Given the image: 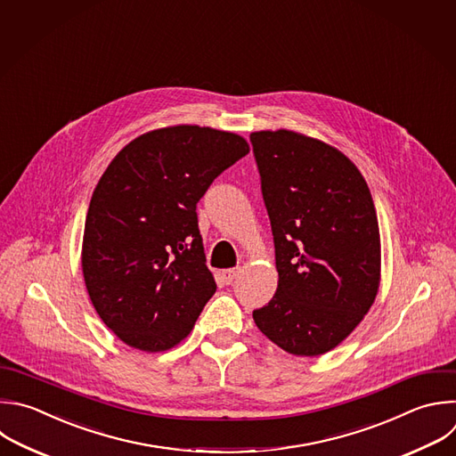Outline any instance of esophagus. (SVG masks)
<instances>
[{"label": "esophagus", "mask_w": 456, "mask_h": 456, "mask_svg": "<svg viewBox=\"0 0 456 456\" xmlns=\"http://www.w3.org/2000/svg\"><path fill=\"white\" fill-rule=\"evenodd\" d=\"M238 273H240L238 268H229V270H224V272H222V279L225 281V284H231V282L238 277Z\"/></svg>", "instance_id": "obj_1"}]
</instances>
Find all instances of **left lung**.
Listing matches in <instances>:
<instances>
[{
	"mask_svg": "<svg viewBox=\"0 0 456 456\" xmlns=\"http://www.w3.org/2000/svg\"><path fill=\"white\" fill-rule=\"evenodd\" d=\"M270 216L277 291L252 319L293 356L342 344L374 305L381 240L356 165L321 139L288 128L250 134Z\"/></svg>",
	"mask_w": 456,
	"mask_h": 456,
	"instance_id": "obj_1",
	"label": "left lung"
}]
</instances>
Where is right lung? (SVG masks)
<instances>
[{"label":"right lung","instance_id":"obj_1","mask_svg":"<svg viewBox=\"0 0 456 456\" xmlns=\"http://www.w3.org/2000/svg\"><path fill=\"white\" fill-rule=\"evenodd\" d=\"M248 151L234 132L172 125L132 139L100 177L82 273L96 314L123 344L163 353L191 333L216 291L197 202Z\"/></svg>","mask_w":456,"mask_h":456}]
</instances>
